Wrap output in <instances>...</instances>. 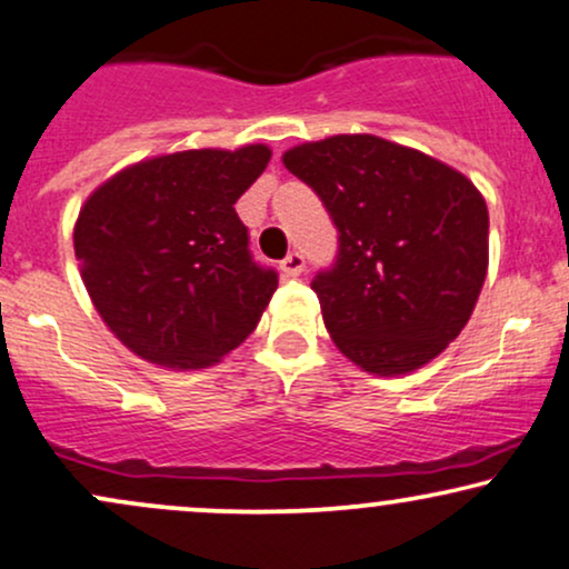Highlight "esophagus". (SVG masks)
Here are the masks:
<instances>
[{"label":"esophagus","instance_id":"obj_1","mask_svg":"<svg viewBox=\"0 0 569 569\" xmlns=\"http://www.w3.org/2000/svg\"><path fill=\"white\" fill-rule=\"evenodd\" d=\"M280 270H283L289 278L302 276V272H305V257L299 254V251H291V254L286 257L283 262H280Z\"/></svg>","mask_w":569,"mask_h":569}]
</instances>
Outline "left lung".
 I'll return each mask as SVG.
<instances>
[{
    "instance_id": "8db88e82",
    "label": "left lung",
    "mask_w": 569,
    "mask_h": 569,
    "mask_svg": "<svg viewBox=\"0 0 569 569\" xmlns=\"http://www.w3.org/2000/svg\"><path fill=\"white\" fill-rule=\"evenodd\" d=\"M339 230L312 291L333 345L362 371L400 376L469 323L488 276V207L448 163L376 134H333L283 153Z\"/></svg>"
}]
</instances>
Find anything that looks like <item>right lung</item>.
Instances as JSON below:
<instances>
[{
  "label": "right lung",
  "mask_w": 569,
  "mask_h": 569,
  "mask_svg": "<svg viewBox=\"0 0 569 569\" xmlns=\"http://www.w3.org/2000/svg\"><path fill=\"white\" fill-rule=\"evenodd\" d=\"M267 146L182 150L121 169L73 228L94 310L142 360L190 371L254 331L278 272L257 264L236 201L270 161Z\"/></svg>",
  "instance_id": "right-lung-1"
}]
</instances>
